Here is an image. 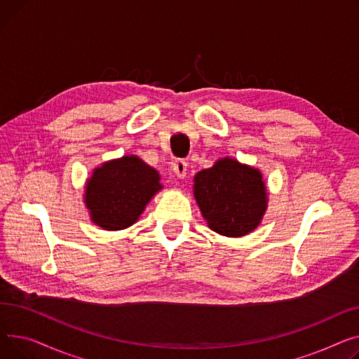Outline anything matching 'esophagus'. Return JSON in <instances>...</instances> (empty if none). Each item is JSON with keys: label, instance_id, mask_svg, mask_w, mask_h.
Here are the masks:
<instances>
[{"label": "esophagus", "instance_id": "34e87169", "mask_svg": "<svg viewBox=\"0 0 359 359\" xmlns=\"http://www.w3.org/2000/svg\"><path fill=\"white\" fill-rule=\"evenodd\" d=\"M187 168H188V163H187L184 159H177V161L174 162L172 170H174V174H175L180 180H182V178H185V175H187Z\"/></svg>", "mask_w": 359, "mask_h": 359}]
</instances>
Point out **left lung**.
<instances>
[{"label":"left lung","mask_w":359,"mask_h":359,"mask_svg":"<svg viewBox=\"0 0 359 359\" xmlns=\"http://www.w3.org/2000/svg\"><path fill=\"white\" fill-rule=\"evenodd\" d=\"M193 194L207 226L227 238L254 231L268 208V191L258 168L220 158L194 175Z\"/></svg>","instance_id":"left-lung-1"}]
</instances>
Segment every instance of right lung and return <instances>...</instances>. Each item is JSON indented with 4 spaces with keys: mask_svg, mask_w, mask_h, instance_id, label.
<instances>
[{
    "mask_svg": "<svg viewBox=\"0 0 359 359\" xmlns=\"http://www.w3.org/2000/svg\"><path fill=\"white\" fill-rule=\"evenodd\" d=\"M162 188L155 168L136 155H124L95 168L86 182L83 203L94 224L104 230H123L139 220Z\"/></svg>",
    "mask_w": 359,
    "mask_h": 359,
    "instance_id": "add662e5",
    "label": "right lung"
}]
</instances>
